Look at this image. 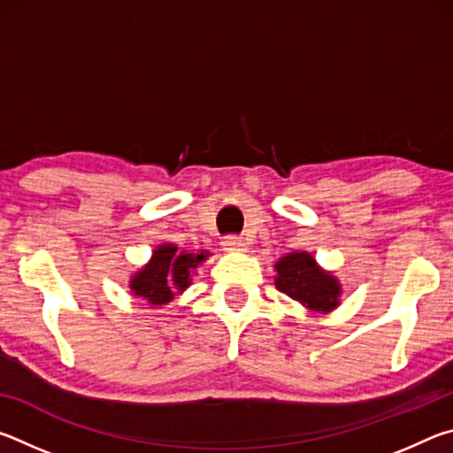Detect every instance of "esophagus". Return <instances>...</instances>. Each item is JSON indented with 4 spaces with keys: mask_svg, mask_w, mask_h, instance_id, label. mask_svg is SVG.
<instances>
[{
    "mask_svg": "<svg viewBox=\"0 0 453 453\" xmlns=\"http://www.w3.org/2000/svg\"><path fill=\"white\" fill-rule=\"evenodd\" d=\"M221 245H224L226 251H245V250H248V243H245L242 237H237V235L224 237Z\"/></svg>",
    "mask_w": 453,
    "mask_h": 453,
    "instance_id": "esophagus-1",
    "label": "esophagus"
}]
</instances>
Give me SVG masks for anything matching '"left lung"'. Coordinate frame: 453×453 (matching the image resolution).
I'll use <instances>...</instances> for the list:
<instances>
[{
    "label": "left lung",
    "mask_w": 453,
    "mask_h": 453,
    "mask_svg": "<svg viewBox=\"0 0 453 453\" xmlns=\"http://www.w3.org/2000/svg\"><path fill=\"white\" fill-rule=\"evenodd\" d=\"M275 272V288L308 310L327 313L340 305V281L329 272L321 270L308 251H291L280 257Z\"/></svg>",
    "instance_id": "8db88e82"
}]
</instances>
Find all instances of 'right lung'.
I'll return each instance as SVG.
<instances>
[{"label":"right lung","instance_id":"right-lung-1","mask_svg":"<svg viewBox=\"0 0 453 453\" xmlns=\"http://www.w3.org/2000/svg\"><path fill=\"white\" fill-rule=\"evenodd\" d=\"M210 251H180L173 243L157 245L151 259L129 280V289L150 305L170 303L175 294L191 286V273L208 259Z\"/></svg>","mask_w":453,"mask_h":453}]
</instances>
